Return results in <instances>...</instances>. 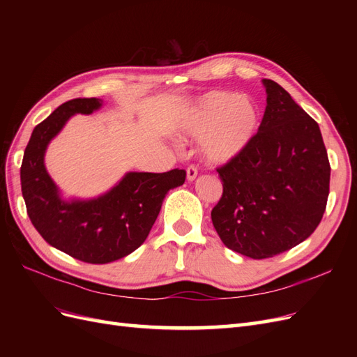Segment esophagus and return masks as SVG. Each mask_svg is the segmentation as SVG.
Instances as JSON below:
<instances>
[{"instance_id":"34e87169","label":"esophagus","mask_w":357,"mask_h":357,"mask_svg":"<svg viewBox=\"0 0 357 357\" xmlns=\"http://www.w3.org/2000/svg\"><path fill=\"white\" fill-rule=\"evenodd\" d=\"M198 176V168L195 165H189L186 169V177L189 181H193Z\"/></svg>"}]
</instances>
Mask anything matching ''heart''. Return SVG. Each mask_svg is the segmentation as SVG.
Returning a JSON list of instances; mask_svg holds the SVG:
<instances>
[{
	"label": "heart",
	"instance_id": "obj_1",
	"mask_svg": "<svg viewBox=\"0 0 357 357\" xmlns=\"http://www.w3.org/2000/svg\"><path fill=\"white\" fill-rule=\"evenodd\" d=\"M259 126L257 105L231 92H210L183 122V134L202 139V153L213 164L240 155Z\"/></svg>",
	"mask_w": 357,
	"mask_h": 357
}]
</instances>
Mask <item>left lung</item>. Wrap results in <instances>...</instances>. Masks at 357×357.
<instances>
[{"label": "left lung", "mask_w": 357, "mask_h": 357, "mask_svg": "<svg viewBox=\"0 0 357 357\" xmlns=\"http://www.w3.org/2000/svg\"><path fill=\"white\" fill-rule=\"evenodd\" d=\"M257 134L218 168L223 193L211 220L223 244L252 259L290 250L316 231L331 165L320 128L274 80Z\"/></svg>", "instance_id": "8db88e82"}]
</instances>
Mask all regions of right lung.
<instances>
[{
    "mask_svg": "<svg viewBox=\"0 0 357 357\" xmlns=\"http://www.w3.org/2000/svg\"><path fill=\"white\" fill-rule=\"evenodd\" d=\"M101 105L98 98H75L59 105L34 128L20 167L22 195L34 228L50 245L88 264H109L137 250L168 190L186 180V171L178 168L128 172L98 198L63 201L45 167L47 144L73 114H91Z\"/></svg>",
    "mask_w": 357,
    "mask_h": 357,
    "instance_id": "right-lung-1",
    "label": "right lung"
}]
</instances>
